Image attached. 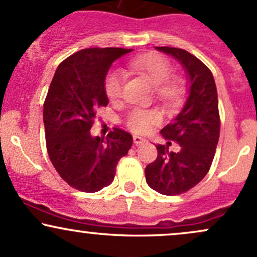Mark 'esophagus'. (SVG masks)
<instances>
[{"label":"esophagus","mask_w":257,"mask_h":257,"mask_svg":"<svg viewBox=\"0 0 257 257\" xmlns=\"http://www.w3.org/2000/svg\"><path fill=\"white\" fill-rule=\"evenodd\" d=\"M133 140H134V144H135V145H140V144L146 143V139H145V138L139 137V135H134V137H133Z\"/></svg>","instance_id":"esophagus-1"}]
</instances>
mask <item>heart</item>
<instances>
[{
    "label": "heart",
    "instance_id": "1",
    "mask_svg": "<svg viewBox=\"0 0 257 257\" xmlns=\"http://www.w3.org/2000/svg\"><path fill=\"white\" fill-rule=\"evenodd\" d=\"M129 67L142 74L156 86V94L163 101H174L182 94V83L179 79L170 78L171 66L163 57L155 53H145L129 61ZM123 74L119 70H111L105 78V91L109 100L115 101L122 95ZM156 112L135 108L128 115L129 129L134 133L145 134L154 124L159 123Z\"/></svg>",
    "mask_w": 257,
    "mask_h": 257
}]
</instances>
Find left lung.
I'll use <instances>...</instances> for the list:
<instances>
[{
    "label": "left lung",
    "instance_id": "left-lung-1",
    "mask_svg": "<svg viewBox=\"0 0 257 257\" xmlns=\"http://www.w3.org/2000/svg\"><path fill=\"white\" fill-rule=\"evenodd\" d=\"M180 63L188 78V96L172 123L161 129L165 139L177 142L178 152L156 145L157 159L146 166V183L163 195H179L204 179L212 163L219 138L217 89L211 70L188 51L156 47Z\"/></svg>",
    "mask_w": 257,
    "mask_h": 257
}]
</instances>
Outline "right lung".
<instances>
[{"mask_svg": "<svg viewBox=\"0 0 257 257\" xmlns=\"http://www.w3.org/2000/svg\"><path fill=\"white\" fill-rule=\"evenodd\" d=\"M133 50L85 49L56 69L44 103L47 152L53 167L70 187L95 193L111 184L118 161L128 154L133 137L114 128L92 137L98 107L108 105L105 78L112 63Z\"/></svg>", "mask_w": 257, "mask_h": 257, "instance_id": "obj_1", "label": "right lung"}]
</instances>
